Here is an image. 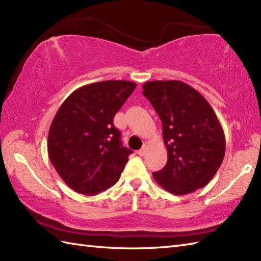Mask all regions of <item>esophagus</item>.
I'll return each mask as SVG.
<instances>
[{
	"label": "esophagus",
	"mask_w": 261,
	"mask_h": 261,
	"mask_svg": "<svg viewBox=\"0 0 261 261\" xmlns=\"http://www.w3.org/2000/svg\"><path fill=\"white\" fill-rule=\"evenodd\" d=\"M146 152H147V148H146L145 146H143V147L140 149V150L137 151V153L139 154V156H143V154H145Z\"/></svg>",
	"instance_id": "1"
}]
</instances>
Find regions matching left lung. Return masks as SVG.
<instances>
[{
  "label": "left lung",
  "instance_id": "obj_1",
  "mask_svg": "<svg viewBox=\"0 0 261 261\" xmlns=\"http://www.w3.org/2000/svg\"><path fill=\"white\" fill-rule=\"evenodd\" d=\"M163 123L167 164L153 173L166 191L186 195L204 187L223 162L225 138L212 107L180 81H151L142 85Z\"/></svg>",
  "mask_w": 261,
  "mask_h": 261
}]
</instances>
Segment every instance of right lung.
<instances>
[{"instance_id": "add662e5", "label": "right lung", "mask_w": 261, "mask_h": 261, "mask_svg": "<svg viewBox=\"0 0 261 261\" xmlns=\"http://www.w3.org/2000/svg\"><path fill=\"white\" fill-rule=\"evenodd\" d=\"M136 87L129 81L92 83L60 105L49 127L48 156L71 190L96 195L119 180L132 150L122 147L113 118Z\"/></svg>"}]
</instances>
